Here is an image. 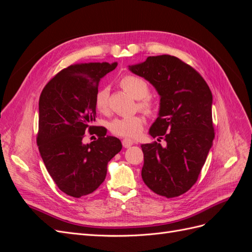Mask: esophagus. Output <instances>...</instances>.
I'll use <instances>...</instances> for the list:
<instances>
[{"instance_id":"34e87169","label":"esophagus","mask_w":252,"mask_h":252,"mask_svg":"<svg viewBox=\"0 0 252 252\" xmlns=\"http://www.w3.org/2000/svg\"><path fill=\"white\" fill-rule=\"evenodd\" d=\"M122 144H123V146L125 148H129L133 144V142L130 139H123L122 140Z\"/></svg>"}]
</instances>
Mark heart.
<instances>
[{
	"instance_id": "heart-1",
	"label": "heart",
	"mask_w": 252,
	"mask_h": 252,
	"mask_svg": "<svg viewBox=\"0 0 252 252\" xmlns=\"http://www.w3.org/2000/svg\"><path fill=\"white\" fill-rule=\"evenodd\" d=\"M120 85L126 93L135 98H143L139 103V107L146 113L151 114L155 111V105L146 96L149 94V86L147 82L141 77L133 74H128L120 81ZM145 98L144 99L143 97ZM94 106L98 112L107 113L109 110V89L103 87L96 91L94 95ZM145 123V119L141 114H135L131 117H123L113 119L108 127L112 134L126 138H135L138 136Z\"/></svg>"
}]
</instances>
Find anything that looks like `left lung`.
I'll return each mask as SVG.
<instances>
[{
    "instance_id": "1",
    "label": "left lung",
    "mask_w": 252,
    "mask_h": 252,
    "mask_svg": "<svg viewBox=\"0 0 252 252\" xmlns=\"http://www.w3.org/2000/svg\"><path fill=\"white\" fill-rule=\"evenodd\" d=\"M129 69L149 81L161 95L158 117L149 133L166 144L142 145V179L158 195L179 196L195 184L215 139L212 94L202 75L177 57H148Z\"/></svg>"
}]
</instances>
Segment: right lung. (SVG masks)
Masks as SVG:
<instances>
[{
	"label": "right lung",
	"mask_w": 252,
	"mask_h": 252,
	"mask_svg": "<svg viewBox=\"0 0 252 252\" xmlns=\"http://www.w3.org/2000/svg\"><path fill=\"white\" fill-rule=\"evenodd\" d=\"M117 63H79L57 73L42 90L36 144L43 162L61 191L73 197L93 193L106 178L107 164L122 143L106 135L95 122L98 82ZM98 135L82 144L85 133Z\"/></svg>",
	"instance_id": "1"
}]
</instances>
